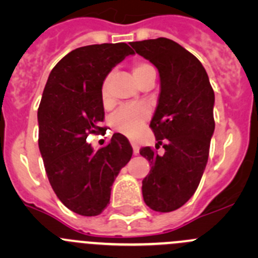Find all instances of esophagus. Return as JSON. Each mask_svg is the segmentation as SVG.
<instances>
[{
    "label": "esophagus",
    "instance_id": "1",
    "mask_svg": "<svg viewBox=\"0 0 258 258\" xmlns=\"http://www.w3.org/2000/svg\"><path fill=\"white\" fill-rule=\"evenodd\" d=\"M132 148H134V155H139L140 153V147L136 144H132Z\"/></svg>",
    "mask_w": 258,
    "mask_h": 258
}]
</instances>
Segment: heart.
Returning a JSON list of instances; mask_svg holds the SVG:
<instances>
[{"label":"heart","instance_id":"obj_1","mask_svg":"<svg viewBox=\"0 0 258 258\" xmlns=\"http://www.w3.org/2000/svg\"><path fill=\"white\" fill-rule=\"evenodd\" d=\"M131 70L132 75H134L135 80L137 81L139 85H141L150 75H156L155 67L146 61H135L132 63ZM108 83H110V77L107 76L105 77V80L102 81V85H101V101H102V105L105 107L110 106L112 102ZM147 118V108L142 107V106H126V107H121L117 112L112 114L110 123L116 131L134 137L141 130Z\"/></svg>","mask_w":258,"mask_h":258}]
</instances>
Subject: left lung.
<instances>
[{
  "label": "left lung",
  "mask_w": 258,
  "mask_h": 258,
  "mask_svg": "<svg viewBox=\"0 0 258 258\" xmlns=\"http://www.w3.org/2000/svg\"><path fill=\"white\" fill-rule=\"evenodd\" d=\"M131 46L157 67L161 81L150 127L165 153L140 150L151 163L142 195L150 209L171 212L191 199L206 168L215 131V93L201 62L175 41L160 37Z\"/></svg>",
  "instance_id": "8db88e82"
}]
</instances>
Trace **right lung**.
<instances>
[{"label":"right lung","instance_id":"obj_1","mask_svg":"<svg viewBox=\"0 0 258 258\" xmlns=\"http://www.w3.org/2000/svg\"><path fill=\"white\" fill-rule=\"evenodd\" d=\"M134 51L127 43H102L67 53L49 74L38 107V147L54 194L71 211L97 216L110 204L111 187L132 157L124 136L93 151L88 135L105 118L101 85Z\"/></svg>","mask_w":258,"mask_h":258}]
</instances>
